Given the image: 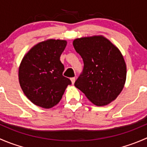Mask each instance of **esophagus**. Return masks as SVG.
Masks as SVG:
<instances>
[{
    "label": "esophagus",
    "instance_id": "esophagus-1",
    "mask_svg": "<svg viewBox=\"0 0 147 147\" xmlns=\"http://www.w3.org/2000/svg\"><path fill=\"white\" fill-rule=\"evenodd\" d=\"M70 80H71V82H72V84H74V83H75V78H70Z\"/></svg>",
    "mask_w": 147,
    "mask_h": 147
}]
</instances>
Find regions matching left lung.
Listing matches in <instances>:
<instances>
[{
    "mask_svg": "<svg viewBox=\"0 0 147 147\" xmlns=\"http://www.w3.org/2000/svg\"><path fill=\"white\" fill-rule=\"evenodd\" d=\"M73 46L84 63L75 87L97 106L115 100L127 77V67L119 49L102 35L77 38Z\"/></svg>",
    "mask_w": 147,
    "mask_h": 147,
    "instance_id": "obj_1",
    "label": "left lung"
}]
</instances>
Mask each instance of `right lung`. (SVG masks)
<instances>
[{
  "label": "right lung",
  "instance_id": "1",
  "mask_svg": "<svg viewBox=\"0 0 147 147\" xmlns=\"http://www.w3.org/2000/svg\"><path fill=\"white\" fill-rule=\"evenodd\" d=\"M66 40H47L32 47L22 60L19 82L26 97L34 105L49 109L60 101L70 80L63 75L60 57Z\"/></svg>",
  "mask_w": 147,
  "mask_h": 147
}]
</instances>
